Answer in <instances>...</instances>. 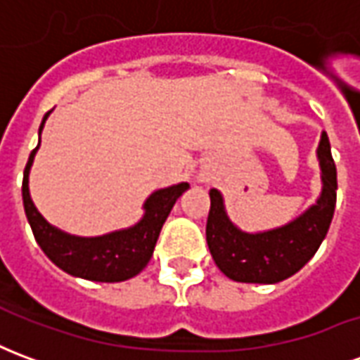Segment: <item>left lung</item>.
I'll return each mask as SVG.
<instances>
[{"mask_svg":"<svg viewBox=\"0 0 360 360\" xmlns=\"http://www.w3.org/2000/svg\"><path fill=\"white\" fill-rule=\"evenodd\" d=\"M322 193L316 204L285 226L262 233H247L227 218L218 188L210 191L206 243L214 262L227 278L241 283H278L291 278L314 257L324 241L335 210L338 172L328 134L318 144Z\"/></svg>","mask_w":360,"mask_h":360,"instance_id":"obj_1","label":"left lung"}]
</instances>
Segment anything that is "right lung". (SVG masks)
Masks as SVG:
<instances>
[{
    "label": "right lung",
    "instance_id": "1",
    "mask_svg": "<svg viewBox=\"0 0 360 360\" xmlns=\"http://www.w3.org/2000/svg\"><path fill=\"white\" fill-rule=\"evenodd\" d=\"M50 115H44L40 131ZM40 146V142H38ZM36 146L28 156L25 177H22V204L25 214L36 243L40 245L44 255L53 264L71 276L90 279V281H125L141 274L152 258L158 237L162 231L164 221L169 216L173 204L188 188V183H179L167 188H160L146 198L144 202V216L139 224L127 227L121 231L100 235V237H77V235L63 233L58 227L50 226L42 214L36 210L34 202L28 193V173L34 162Z\"/></svg>",
    "mask_w": 360,
    "mask_h": 360
}]
</instances>
